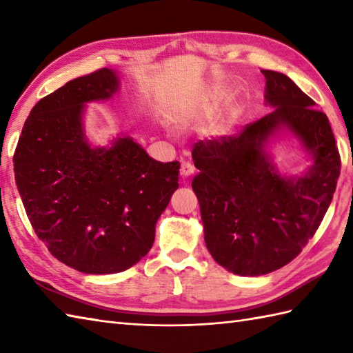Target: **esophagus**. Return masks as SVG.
I'll use <instances>...</instances> for the list:
<instances>
[{"label": "esophagus", "instance_id": "esophagus-1", "mask_svg": "<svg viewBox=\"0 0 353 353\" xmlns=\"http://www.w3.org/2000/svg\"><path fill=\"white\" fill-rule=\"evenodd\" d=\"M192 172H194V165L191 162H182V165H181V176L183 179H186V177H190Z\"/></svg>", "mask_w": 353, "mask_h": 353}]
</instances>
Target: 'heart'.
Segmentation results:
<instances>
[{
  "instance_id": "obj_1",
  "label": "heart",
  "mask_w": 353,
  "mask_h": 353,
  "mask_svg": "<svg viewBox=\"0 0 353 353\" xmlns=\"http://www.w3.org/2000/svg\"><path fill=\"white\" fill-rule=\"evenodd\" d=\"M226 130H228V124H221L220 127H216L212 134L214 137H223V134L226 133Z\"/></svg>"
}]
</instances>
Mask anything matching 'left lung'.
<instances>
[{"label": "left lung", "mask_w": 353, "mask_h": 353, "mask_svg": "<svg viewBox=\"0 0 353 353\" xmlns=\"http://www.w3.org/2000/svg\"><path fill=\"white\" fill-rule=\"evenodd\" d=\"M272 109L235 137L200 141L192 150L199 174L205 243L216 264L239 276L287 265L316 234L332 201L340 154L323 112L282 72L262 70ZM298 142L310 165L285 175L272 156L276 140Z\"/></svg>", "instance_id": "8db88e82"}]
</instances>
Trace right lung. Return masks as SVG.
<instances>
[{
	"instance_id": "add662e5",
	"label": "right lung",
	"mask_w": 353,
	"mask_h": 353,
	"mask_svg": "<svg viewBox=\"0 0 353 353\" xmlns=\"http://www.w3.org/2000/svg\"><path fill=\"white\" fill-rule=\"evenodd\" d=\"M115 70L68 81L30 112L13 156L30 223L52 256L86 274L119 273L152 249L154 228L179 188L181 163L157 162L132 137L95 145L86 104L119 91Z\"/></svg>"
}]
</instances>
